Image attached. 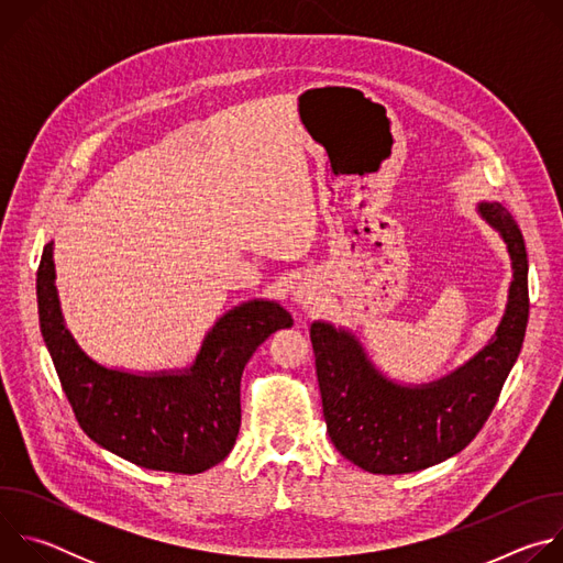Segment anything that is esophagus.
I'll return each mask as SVG.
<instances>
[{"label": "esophagus", "mask_w": 563, "mask_h": 563, "mask_svg": "<svg viewBox=\"0 0 563 563\" xmlns=\"http://www.w3.org/2000/svg\"><path fill=\"white\" fill-rule=\"evenodd\" d=\"M323 298V289H320V283L313 276H305L298 280V285L294 287V302L300 305L302 309L316 307Z\"/></svg>", "instance_id": "esophagus-1"}]
</instances>
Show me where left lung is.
<instances>
[{"instance_id":"left-lung-1","label":"left lung","mask_w":563,"mask_h":563,"mask_svg":"<svg viewBox=\"0 0 563 563\" xmlns=\"http://www.w3.org/2000/svg\"><path fill=\"white\" fill-rule=\"evenodd\" d=\"M476 213L504 240L510 287L490 341L456 369L428 380L389 378L350 328L313 320L309 339L328 432L336 450L372 474H408L461 452L484 428L517 363L528 325V254L519 224L497 200Z\"/></svg>"}]
</instances>
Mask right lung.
Wrapping results in <instances>:
<instances>
[{
    "label": "right lung",
    "mask_w": 563,
    "mask_h": 563,
    "mask_svg": "<svg viewBox=\"0 0 563 563\" xmlns=\"http://www.w3.org/2000/svg\"><path fill=\"white\" fill-rule=\"evenodd\" d=\"M40 330L75 419L91 441L146 470L198 474L220 463L240 430V378L291 313L269 298L227 309L185 367L133 372L89 356L62 313L53 240L37 269Z\"/></svg>",
    "instance_id": "right-lung-1"
}]
</instances>
